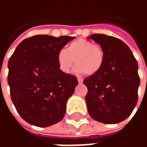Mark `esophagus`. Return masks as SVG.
I'll use <instances>...</instances> for the list:
<instances>
[{
  "mask_svg": "<svg viewBox=\"0 0 147 147\" xmlns=\"http://www.w3.org/2000/svg\"><path fill=\"white\" fill-rule=\"evenodd\" d=\"M78 83H80V84H82V83H83V79H80V78H79V79H78Z\"/></svg>",
  "mask_w": 147,
  "mask_h": 147,
  "instance_id": "34e87169",
  "label": "esophagus"
}]
</instances>
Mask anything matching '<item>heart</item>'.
Segmentation results:
<instances>
[{
	"mask_svg": "<svg viewBox=\"0 0 147 147\" xmlns=\"http://www.w3.org/2000/svg\"><path fill=\"white\" fill-rule=\"evenodd\" d=\"M74 60L76 64L74 69L76 73L91 76L102 69L105 53L99 45L86 39H77L67 45L66 50L61 49L57 53L58 65L64 73L70 72Z\"/></svg>",
	"mask_w": 147,
	"mask_h": 147,
	"instance_id": "b5f03b06",
	"label": "heart"
}]
</instances>
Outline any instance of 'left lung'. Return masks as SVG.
<instances>
[{"label": "left lung", "mask_w": 147, "mask_h": 147, "mask_svg": "<svg viewBox=\"0 0 147 147\" xmlns=\"http://www.w3.org/2000/svg\"><path fill=\"white\" fill-rule=\"evenodd\" d=\"M93 39L103 49L105 60L98 73L86 78L87 110L94 120L120 123L129 117L138 102L140 79L137 61L129 47L120 39L94 34Z\"/></svg>", "instance_id": "8db88e82"}]
</instances>
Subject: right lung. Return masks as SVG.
Returning <instances> with one entry per match:
<instances>
[{
	"label": "right lung",
	"instance_id": "add662e5",
	"mask_svg": "<svg viewBox=\"0 0 147 147\" xmlns=\"http://www.w3.org/2000/svg\"><path fill=\"white\" fill-rule=\"evenodd\" d=\"M75 37L34 35L18 45L8 61L11 101L27 123L40 127L60 122L78 80L63 72L58 52Z\"/></svg>",
	"mask_w": 147,
	"mask_h": 147
}]
</instances>
